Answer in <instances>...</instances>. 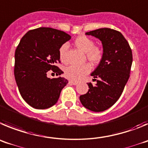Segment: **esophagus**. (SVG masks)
Listing matches in <instances>:
<instances>
[{"label":"esophagus","instance_id":"obj_1","mask_svg":"<svg viewBox=\"0 0 148 148\" xmlns=\"http://www.w3.org/2000/svg\"><path fill=\"white\" fill-rule=\"evenodd\" d=\"M69 83L70 84V85H74V86H76V85H77V84H78V82H75V81H73V80H69Z\"/></svg>","mask_w":148,"mask_h":148}]
</instances>
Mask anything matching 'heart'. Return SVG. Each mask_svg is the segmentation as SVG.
<instances>
[{
	"mask_svg": "<svg viewBox=\"0 0 148 148\" xmlns=\"http://www.w3.org/2000/svg\"><path fill=\"white\" fill-rule=\"evenodd\" d=\"M74 45L77 49L86 53V58L93 65L99 64L103 57V51L101 48L94 46L92 40L86 36L78 37L74 40ZM68 46L63 44L59 49V57L61 62H66V54ZM91 71V66L88 63L81 66H69L65 70V75L67 78L74 81H79Z\"/></svg>",
	"mask_w": 148,
	"mask_h": 148,
	"instance_id": "heart-1",
	"label": "heart"
}]
</instances>
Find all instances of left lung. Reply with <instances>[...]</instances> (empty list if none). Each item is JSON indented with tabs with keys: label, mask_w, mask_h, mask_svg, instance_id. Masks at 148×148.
<instances>
[{
	"label": "left lung",
	"mask_w": 148,
	"mask_h": 148,
	"mask_svg": "<svg viewBox=\"0 0 148 148\" xmlns=\"http://www.w3.org/2000/svg\"><path fill=\"white\" fill-rule=\"evenodd\" d=\"M101 41L103 57L90 76L99 78L97 83H88V91L79 97L85 108L102 112L114 106L120 97L130 77L132 51L122 33L108 28L86 33ZM96 80V79H93Z\"/></svg>",
	"instance_id": "left-lung-1"
}]
</instances>
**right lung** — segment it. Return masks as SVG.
Returning <instances> with one entry per match:
<instances>
[{"label": "right lung", "mask_w": 148, "mask_h": 148, "mask_svg": "<svg viewBox=\"0 0 148 148\" xmlns=\"http://www.w3.org/2000/svg\"><path fill=\"white\" fill-rule=\"evenodd\" d=\"M71 38L64 32L47 27L29 31L21 38L14 54V78L23 99L34 108L55 105L67 85L55 64L60 62V48ZM50 70L59 77L49 78Z\"/></svg>", "instance_id": "obj_1"}]
</instances>
